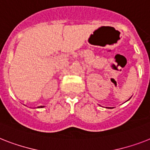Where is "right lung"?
<instances>
[{"label": "right lung", "mask_w": 150, "mask_h": 150, "mask_svg": "<svg viewBox=\"0 0 150 150\" xmlns=\"http://www.w3.org/2000/svg\"><path fill=\"white\" fill-rule=\"evenodd\" d=\"M42 107H44L43 105H41V106H40V107H38V108H42Z\"/></svg>", "instance_id": "right-lung-1"}]
</instances>
